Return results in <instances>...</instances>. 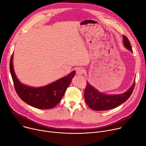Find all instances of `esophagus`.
Here are the masks:
<instances>
[{"mask_svg": "<svg viewBox=\"0 0 146 146\" xmlns=\"http://www.w3.org/2000/svg\"><path fill=\"white\" fill-rule=\"evenodd\" d=\"M84 72V70L82 68H78L76 69V74L77 75H82Z\"/></svg>", "mask_w": 146, "mask_h": 146, "instance_id": "34e87169", "label": "esophagus"}]
</instances>
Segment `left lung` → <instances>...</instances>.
Returning a JSON list of instances; mask_svg holds the SVG:
<instances>
[{"instance_id": "left-lung-1", "label": "left lung", "mask_w": 146, "mask_h": 146, "mask_svg": "<svg viewBox=\"0 0 146 146\" xmlns=\"http://www.w3.org/2000/svg\"><path fill=\"white\" fill-rule=\"evenodd\" d=\"M123 42L125 46L130 52H133L128 38L123 35ZM135 82L132 86L125 92L121 94L107 95L101 93L87 82L84 91V98L88 107L95 111H105L113 109L125 102L133 92Z\"/></svg>"}]
</instances>
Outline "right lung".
I'll return each mask as SVG.
<instances>
[{
  "label": "right lung",
  "mask_w": 146,
  "mask_h": 146,
  "mask_svg": "<svg viewBox=\"0 0 146 146\" xmlns=\"http://www.w3.org/2000/svg\"><path fill=\"white\" fill-rule=\"evenodd\" d=\"M10 71L16 91L19 97L33 107L44 110L54 108L60 101L76 73L74 70L67 76L44 87L35 88L27 86L19 82L15 73L13 55L10 61Z\"/></svg>",
  "instance_id": "obj_1"
}]
</instances>
